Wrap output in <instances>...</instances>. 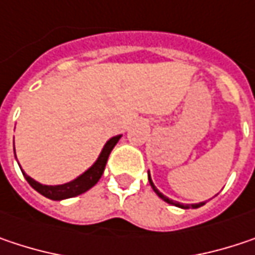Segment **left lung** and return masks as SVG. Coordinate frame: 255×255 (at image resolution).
Listing matches in <instances>:
<instances>
[{"label":"left lung","instance_id":"1","mask_svg":"<svg viewBox=\"0 0 255 255\" xmlns=\"http://www.w3.org/2000/svg\"><path fill=\"white\" fill-rule=\"evenodd\" d=\"M147 175H149V182H150L151 188H153V191L157 194V196L160 197L163 201H166L168 204H172V206H175V207H179V209H198V207H201V206H204L206 204V201H201V203H196V204H182V203H178V201H174V200H171V198H168L166 196H163L156 187H154V184H153V181H151V176H150V172H147Z\"/></svg>","mask_w":255,"mask_h":255}]
</instances>
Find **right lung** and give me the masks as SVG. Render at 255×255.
I'll return each instance as SVG.
<instances>
[{
  "instance_id": "add662e5",
  "label": "right lung",
  "mask_w": 255,
  "mask_h": 255,
  "mask_svg": "<svg viewBox=\"0 0 255 255\" xmlns=\"http://www.w3.org/2000/svg\"><path fill=\"white\" fill-rule=\"evenodd\" d=\"M123 135H115V137H111L106 143H105L104 149L101 150L98 159L93 162V165L90 168H87L83 174H80L77 178H74L73 181L70 182H65V184H59V185H45V184H40L35 181L32 176L26 174L21 166V172H23V176L26 178V181L32 185V188H35L36 191L39 194H42L43 197L49 198V200H55V201H59V200H65V198H71V197L80 196L83 193L89 191L93 185H96V182L101 179V176L104 174L105 166H106V162H108V157L111 154L112 149L115 147V144L120 141ZM14 156H15V149H14ZM17 159V157H15ZM18 163V162H17Z\"/></svg>"
}]
</instances>
